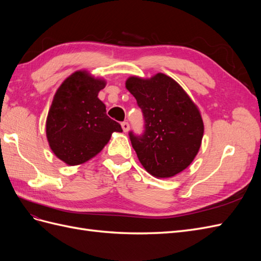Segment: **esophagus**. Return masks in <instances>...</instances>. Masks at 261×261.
<instances>
[{
	"instance_id": "34e87169",
	"label": "esophagus",
	"mask_w": 261,
	"mask_h": 261,
	"mask_svg": "<svg viewBox=\"0 0 261 261\" xmlns=\"http://www.w3.org/2000/svg\"><path fill=\"white\" fill-rule=\"evenodd\" d=\"M121 125H122V128H123L124 133H127L129 130V124L127 122H123Z\"/></svg>"
}]
</instances>
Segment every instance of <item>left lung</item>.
<instances>
[{
  "label": "left lung",
  "mask_w": 261,
  "mask_h": 261,
  "mask_svg": "<svg viewBox=\"0 0 261 261\" xmlns=\"http://www.w3.org/2000/svg\"><path fill=\"white\" fill-rule=\"evenodd\" d=\"M125 87L143 110L145 133L129 138L145 170L156 178L175 176L198 153L203 122L198 107L170 76H130Z\"/></svg>",
  "instance_id": "left-lung-1"
}]
</instances>
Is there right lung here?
I'll return each instance as SVG.
<instances>
[{
    "label": "right lung",
    "mask_w": 261,
    "mask_h": 261,
    "mask_svg": "<svg viewBox=\"0 0 261 261\" xmlns=\"http://www.w3.org/2000/svg\"><path fill=\"white\" fill-rule=\"evenodd\" d=\"M107 81L88 70H76L55 92L45 122L53 153L67 165H78L96 156L121 125L107 115L98 98Z\"/></svg>",
    "instance_id": "1"
}]
</instances>
